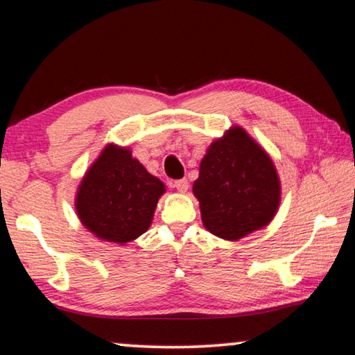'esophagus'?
Segmentation results:
<instances>
[{"label":"esophagus","mask_w":355,"mask_h":355,"mask_svg":"<svg viewBox=\"0 0 355 355\" xmlns=\"http://www.w3.org/2000/svg\"><path fill=\"white\" fill-rule=\"evenodd\" d=\"M173 188H175L178 192H186L188 191V180L186 178H180V180H175V182L172 183Z\"/></svg>","instance_id":"34e87169"}]
</instances>
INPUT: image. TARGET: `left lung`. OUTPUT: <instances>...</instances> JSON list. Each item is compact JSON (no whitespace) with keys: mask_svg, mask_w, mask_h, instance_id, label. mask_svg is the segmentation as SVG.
I'll list each match as a JSON object with an SVG mask.
<instances>
[{"mask_svg":"<svg viewBox=\"0 0 355 355\" xmlns=\"http://www.w3.org/2000/svg\"><path fill=\"white\" fill-rule=\"evenodd\" d=\"M192 191L200 202L203 225L230 241L271 222L280 200L272 161L243 128L227 131L211 144Z\"/></svg>","mask_w":355,"mask_h":355,"instance_id":"8db88e82","label":"left lung"}]
</instances>
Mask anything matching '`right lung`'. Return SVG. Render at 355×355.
<instances>
[{
  "label": "right lung",
  "instance_id": "right-lung-1",
  "mask_svg": "<svg viewBox=\"0 0 355 355\" xmlns=\"http://www.w3.org/2000/svg\"><path fill=\"white\" fill-rule=\"evenodd\" d=\"M163 192L130 150L107 146L83 180L76 211L98 238L125 244L147 232Z\"/></svg>",
  "mask_w": 355,
  "mask_h": 355
}]
</instances>
